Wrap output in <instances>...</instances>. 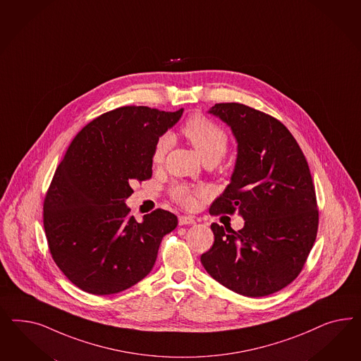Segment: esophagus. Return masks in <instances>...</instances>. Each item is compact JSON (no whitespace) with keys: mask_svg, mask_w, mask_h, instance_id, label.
Returning a JSON list of instances; mask_svg holds the SVG:
<instances>
[{"mask_svg":"<svg viewBox=\"0 0 361 361\" xmlns=\"http://www.w3.org/2000/svg\"><path fill=\"white\" fill-rule=\"evenodd\" d=\"M195 222H196V219H193V217H189V216H180L178 217V224L180 225H192Z\"/></svg>","mask_w":361,"mask_h":361,"instance_id":"esophagus-1","label":"esophagus"}]
</instances>
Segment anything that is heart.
<instances>
[{
    "label": "heart",
    "instance_id": "b5f03b06",
    "mask_svg": "<svg viewBox=\"0 0 361 361\" xmlns=\"http://www.w3.org/2000/svg\"><path fill=\"white\" fill-rule=\"evenodd\" d=\"M181 133L186 140L190 142L201 159L205 163L217 164L228 151L229 137L219 124L210 121L207 116L196 114L190 116L184 123ZM172 145V139L169 135H163L153 147V164H161L164 161L165 154ZM172 197L178 204L185 208H193L196 205L197 197L207 195V189L202 186H190L186 184H177L171 190Z\"/></svg>",
    "mask_w": 361,
    "mask_h": 361
}]
</instances>
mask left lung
I'll use <instances>...</instances> for the list:
<instances>
[{
    "label": "left lung",
    "instance_id": "left-lung-1",
    "mask_svg": "<svg viewBox=\"0 0 361 361\" xmlns=\"http://www.w3.org/2000/svg\"><path fill=\"white\" fill-rule=\"evenodd\" d=\"M209 114L229 126L238 144L231 181L209 212H238L245 226L234 231L212 224L214 243L201 263L237 294L270 295L295 279L317 240V195L306 157L291 132L264 112L219 103Z\"/></svg>",
    "mask_w": 361,
    "mask_h": 361
}]
</instances>
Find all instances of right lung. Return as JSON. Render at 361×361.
I'll use <instances>...</instances> for the list:
<instances>
[{
	"label": "right lung",
	"instance_id": "add662e5",
	"mask_svg": "<svg viewBox=\"0 0 361 361\" xmlns=\"http://www.w3.org/2000/svg\"><path fill=\"white\" fill-rule=\"evenodd\" d=\"M184 109L126 106L78 133L55 171L44 202L51 257L71 283L94 295L130 288L151 273L177 217L163 209L130 216L133 183L152 177L153 147Z\"/></svg>",
	"mask_w": 361,
	"mask_h": 361
}]
</instances>
